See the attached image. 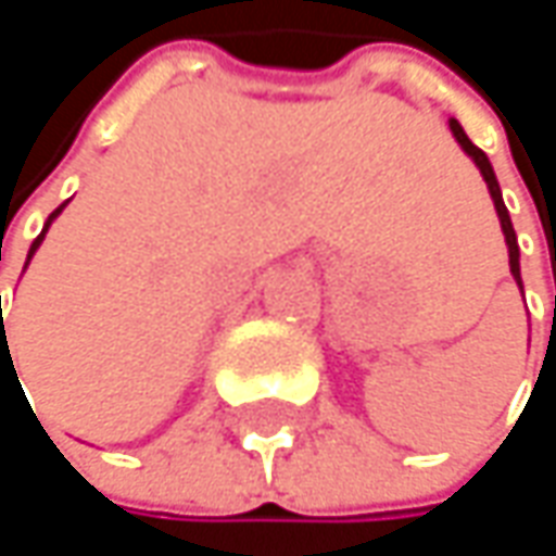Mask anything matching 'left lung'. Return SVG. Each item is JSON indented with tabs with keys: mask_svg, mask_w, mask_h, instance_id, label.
Returning a JSON list of instances; mask_svg holds the SVG:
<instances>
[{
	"mask_svg": "<svg viewBox=\"0 0 556 556\" xmlns=\"http://www.w3.org/2000/svg\"><path fill=\"white\" fill-rule=\"evenodd\" d=\"M451 125V135H454V141L460 144V151L477 164L480 169V176L486 179V189H490V195H493V205H496V215H500V225H502V235H505V248H508V270H511V277L518 282V289H521V264H518V238H515V228H511V218H508V208H505V202H502V189H500V179H496V169L490 164V157L467 138V131L460 128V122L457 118H451L447 122ZM521 295H525V289H521ZM554 321H556V312H554Z\"/></svg>",
	"mask_w": 556,
	"mask_h": 556,
	"instance_id": "left-lung-1",
	"label": "left lung"
}]
</instances>
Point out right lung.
<instances>
[{"label":"right lung","mask_w":556,"mask_h":556,"mask_svg":"<svg viewBox=\"0 0 556 556\" xmlns=\"http://www.w3.org/2000/svg\"><path fill=\"white\" fill-rule=\"evenodd\" d=\"M60 212H63V205H60V208H54V212H51V218L45 222V231L35 238V244H31V251H28V261H31V257H35V251L41 248V241H45V235H48L51 222H54ZM28 261H25V267H28ZM5 364H12V354H9V341H5V325H2V302H0V380H2V367H5ZM12 370H15V364H12Z\"/></svg>","instance_id":"add662e5"}]
</instances>
